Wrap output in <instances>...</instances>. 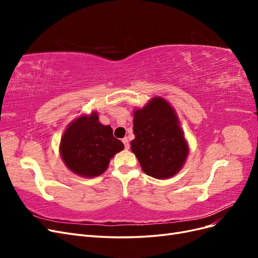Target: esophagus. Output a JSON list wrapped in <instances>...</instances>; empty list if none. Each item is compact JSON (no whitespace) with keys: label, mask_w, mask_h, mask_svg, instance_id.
I'll list each match as a JSON object with an SVG mask.
<instances>
[{"label":"esophagus","mask_w":258,"mask_h":258,"mask_svg":"<svg viewBox=\"0 0 258 258\" xmlns=\"http://www.w3.org/2000/svg\"><path fill=\"white\" fill-rule=\"evenodd\" d=\"M122 143H123V145H124V147L127 148H129V146H130V144H129V140H128V138H123L122 139Z\"/></svg>","instance_id":"obj_1"}]
</instances>
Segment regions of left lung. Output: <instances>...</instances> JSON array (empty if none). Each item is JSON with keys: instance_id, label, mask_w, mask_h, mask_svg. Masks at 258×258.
Returning a JSON list of instances; mask_svg holds the SVG:
<instances>
[{"instance_id": "8db88e82", "label": "left lung", "mask_w": 258, "mask_h": 258, "mask_svg": "<svg viewBox=\"0 0 258 258\" xmlns=\"http://www.w3.org/2000/svg\"><path fill=\"white\" fill-rule=\"evenodd\" d=\"M173 106L166 99L154 97L134 111L131 151L143 172L154 178L167 179L184 167L189 153L188 142Z\"/></svg>"}]
</instances>
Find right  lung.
Returning a JSON list of instances; mask_svg holds the SVG:
<instances>
[{"mask_svg":"<svg viewBox=\"0 0 258 258\" xmlns=\"http://www.w3.org/2000/svg\"><path fill=\"white\" fill-rule=\"evenodd\" d=\"M123 147L122 142L113 137L111 126L101 123L97 111H92L80 115L68 124L59 152L71 172L91 178L104 173L114 155Z\"/></svg>","mask_w":258,"mask_h":258,"instance_id":"right-lung-1","label":"right lung"}]
</instances>
